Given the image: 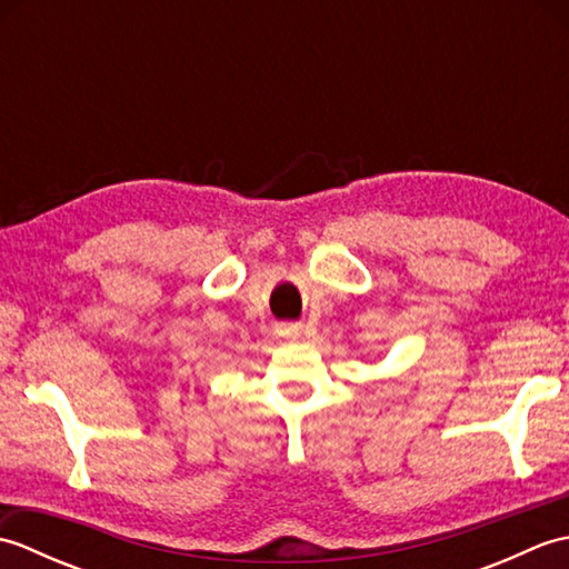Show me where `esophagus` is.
<instances>
[{"label":"esophagus","mask_w":569,"mask_h":569,"mask_svg":"<svg viewBox=\"0 0 569 569\" xmlns=\"http://www.w3.org/2000/svg\"><path fill=\"white\" fill-rule=\"evenodd\" d=\"M300 325L298 322H281L278 325V335L281 337H288V340H296V337H300Z\"/></svg>","instance_id":"obj_1"}]
</instances>
